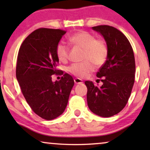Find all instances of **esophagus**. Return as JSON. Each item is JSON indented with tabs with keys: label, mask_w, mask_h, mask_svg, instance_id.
<instances>
[{
	"label": "esophagus",
	"mask_w": 150,
	"mask_h": 150,
	"mask_svg": "<svg viewBox=\"0 0 150 150\" xmlns=\"http://www.w3.org/2000/svg\"><path fill=\"white\" fill-rule=\"evenodd\" d=\"M74 83H75V84H77V85L78 84H82L83 83V81H82L81 79L76 78V79H74Z\"/></svg>",
	"instance_id": "esophagus-1"
}]
</instances>
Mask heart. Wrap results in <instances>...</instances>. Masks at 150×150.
Returning a JSON list of instances; mask_svg holds the SVG:
<instances>
[{"label":"heart","instance_id":"1","mask_svg":"<svg viewBox=\"0 0 150 150\" xmlns=\"http://www.w3.org/2000/svg\"><path fill=\"white\" fill-rule=\"evenodd\" d=\"M69 42L74 46L83 49V62L73 63L68 67V71L78 78H83L95 69V65L101 66L107 59L108 49L106 42L102 40H96L89 33L81 30L71 35ZM69 47L64 42H59L56 46V54L62 62H65L69 57Z\"/></svg>","mask_w":150,"mask_h":150}]
</instances>
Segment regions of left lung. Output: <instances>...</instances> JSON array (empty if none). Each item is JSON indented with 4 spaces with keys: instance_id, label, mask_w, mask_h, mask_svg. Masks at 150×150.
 Here are the masks:
<instances>
[{
    "instance_id": "8db88e82",
    "label": "left lung",
    "mask_w": 150,
    "mask_h": 150,
    "mask_svg": "<svg viewBox=\"0 0 150 150\" xmlns=\"http://www.w3.org/2000/svg\"><path fill=\"white\" fill-rule=\"evenodd\" d=\"M104 37L108 53L106 62L97 72L102 85L87 81V100L89 109L103 117L120 112L126 105L134 83L135 60L130 43L116 28L108 25L92 27Z\"/></svg>"
}]
</instances>
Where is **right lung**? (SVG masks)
<instances>
[{
    "label": "right lung",
    "instance_id": "1",
    "mask_svg": "<svg viewBox=\"0 0 150 150\" xmlns=\"http://www.w3.org/2000/svg\"><path fill=\"white\" fill-rule=\"evenodd\" d=\"M66 31L40 28L22 42L18 52L16 78L22 93L35 113L44 120L61 115L66 108L74 81L65 73L60 81H52L59 59L56 46Z\"/></svg>",
    "mask_w": 150,
    "mask_h": 150
}]
</instances>
